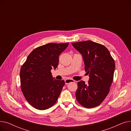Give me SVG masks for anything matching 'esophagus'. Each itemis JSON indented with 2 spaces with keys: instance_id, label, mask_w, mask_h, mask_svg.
<instances>
[{
  "instance_id": "obj_1",
  "label": "esophagus",
  "mask_w": 131,
  "mask_h": 131,
  "mask_svg": "<svg viewBox=\"0 0 131 131\" xmlns=\"http://www.w3.org/2000/svg\"><path fill=\"white\" fill-rule=\"evenodd\" d=\"M65 84H69L70 83H71V82H75V81L73 80H72V79H66V80L65 81Z\"/></svg>"
}]
</instances>
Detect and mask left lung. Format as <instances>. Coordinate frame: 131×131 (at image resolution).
Returning <instances> with one entry per match:
<instances>
[{
  "label": "left lung",
  "mask_w": 131,
  "mask_h": 131,
  "mask_svg": "<svg viewBox=\"0 0 131 131\" xmlns=\"http://www.w3.org/2000/svg\"><path fill=\"white\" fill-rule=\"evenodd\" d=\"M72 45L82 54L89 76L88 84L83 81L78 82L77 100L86 108L95 107L109 92L115 68L114 60L107 48L100 43L88 40Z\"/></svg>",
  "instance_id": "8db88e82"
}]
</instances>
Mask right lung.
Returning <instances> with one entry per match:
<instances>
[{
    "mask_svg": "<svg viewBox=\"0 0 131 131\" xmlns=\"http://www.w3.org/2000/svg\"><path fill=\"white\" fill-rule=\"evenodd\" d=\"M69 43H49L34 49L20 68V88L29 104L39 110L52 107L65 84L64 80L52 77L51 69H56L59 56Z\"/></svg>",
    "mask_w": 131,
    "mask_h": 131,
    "instance_id": "1",
    "label": "right lung"
}]
</instances>
